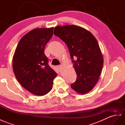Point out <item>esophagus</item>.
I'll list each match as a JSON object with an SVG mask.
<instances>
[{"label":"esophagus","instance_id":"1","mask_svg":"<svg viewBox=\"0 0 125 125\" xmlns=\"http://www.w3.org/2000/svg\"><path fill=\"white\" fill-rule=\"evenodd\" d=\"M57 69H58V70H60H60H61L62 66H61V65H58V66H57Z\"/></svg>","mask_w":125,"mask_h":125}]
</instances>
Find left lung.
I'll list each match as a JSON object with an SVG mask.
<instances>
[{
    "instance_id": "8db88e82",
    "label": "left lung",
    "mask_w": 125,
    "mask_h": 125,
    "mask_svg": "<svg viewBox=\"0 0 125 125\" xmlns=\"http://www.w3.org/2000/svg\"><path fill=\"white\" fill-rule=\"evenodd\" d=\"M54 34L66 44L72 60L77 79L72 89L79 94L88 93L97 84L104 64L97 40L90 31L74 25L57 26Z\"/></svg>"
}]
</instances>
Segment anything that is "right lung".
Returning a JSON list of instances; mask_svg holds the SVG:
<instances>
[{
	"instance_id": "1",
	"label": "right lung",
	"mask_w": 125,
	"mask_h": 125,
	"mask_svg": "<svg viewBox=\"0 0 125 125\" xmlns=\"http://www.w3.org/2000/svg\"><path fill=\"white\" fill-rule=\"evenodd\" d=\"M53 27L37 28L19 42L12 59V69L18 81L31 94L43 95L53 87L57 73L48 64L44 48L53 34Z\"/></svg>"
}]
</instances>
